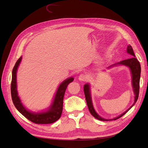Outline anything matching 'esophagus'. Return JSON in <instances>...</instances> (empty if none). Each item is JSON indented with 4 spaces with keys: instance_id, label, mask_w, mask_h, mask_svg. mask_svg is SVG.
<instances>
[{
    "instance_id": "34e87169",
    "label": "esophagus",
    "mask_w": 148,
    "mask_h": 148,
    "mask_svg": "<svg viewBox=\"0 0 148 148\" xmlns=\"http://www.w3.org/2000/svg\"><path fill=\"white\" fill-rule=\"evenodd\" d=\"M87 79H88V78H87L86 76L83 75V74L80 75L79 76V77H78V79L79 80V81H81V82H85V81H86Z\"/></svg>"
}]
</instances>
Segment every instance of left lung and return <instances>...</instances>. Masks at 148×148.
Wrapping results in <instances>:
<instances>
[{"label": "left lung", "instance_id": "1", "mask_svg": "<svg viewBox=\"0 0 148 148\" xmlns=\"http://www.w3.org/2000/svg\"><path fill=\"white\" fill-rule=\"evenodd\" d=\"M127 52L128 53V54L130 55L132 57L130 58V59L123 60L119 62H117V64H113L107 67V69H109L117 65H123V66L128 67L130 71V73L132 76V84L134 95H135V98H134V102L133 105L130 107V108H128L126 111H125L123 113L119 115L118 117H116L114 119H106L101 117L100 115H99L97 114L95 108H94L91 94L90 84L89 83H86L84 85V93L85 95V98H86V101L87 106L88 107L89 110L90 112V113L91 114V115L93 116V117H95L96 119L98 120H101V121H109V120H117L120 118L121 117H122L123 115L126 114L127 112L134 105H135L136 102L138 100V96H139V90H140L141 65H140V62H139V61L136 59L135 53H134L133 49L130 45L128 46L127 49Z\"/></svg>", "mask_w": 148, "mask_h": 148}]
</instances>
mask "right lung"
<instances>
[{"label":"right lung","mask_w":148,"mask_h":148,"mask_svg":"<svg viewBox=\"0 0 148 148\" xmlns=\"http://www.w3.org/2000/svg\"><path fill=\"white\" fill-rule=\"evenodd\" d=\"M22 59V56L18 60L12 70V78L11 83V95L13 104L16 109L23 116L34 123L49 124L56 122L61 117L63 110L64 97L67 86L73 81V77H69L62 82L57 88L52 104L47 109L41 112H31L23 106L18 96L17 91L16 73Z\"/></svg>","instance_id":"right-lung-1"}]
</instances>
